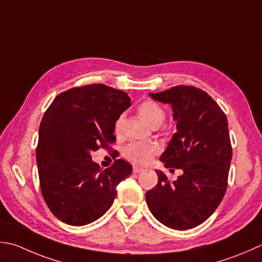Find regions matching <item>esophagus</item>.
<instances>
[{"instance_id":"34e87169","label":"esophagus","mask_w":262,"mask_h":262,"mask_svg":"<svg viewBox=\"0 0 262 262\" xmlns=\"http://www.w3.org/2000/svg\"><path fill=\"white\" fill-rule=\"evenodd\" d=\"M143 170H144V169H143L142 167H138V166H135L134 168H133V172H135V173H138Z\"/></svg>"}]
</instances>
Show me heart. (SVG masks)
Here are the masks:
<instances>
[{
	"label": "heart",
	"instance_id": "1",
	"mask_svg": "<svg viewBox=\"0 0 262 262\" xmlns=\"http://www.w3.org/2000/svg\"><path fill=\"white\" fill-rule=\"evenodd\" d=\"M137 112L148 125L153 128L160 126L166 119V110L153 100H145L137 105ZM124 126V115H120L115 121V133L120 134ZM158 152V147L150 143H132L125 150V156L138 163H146Z\"/></svg>",
	"mask_w": 262,
	"mask_h": 262
}]
</instances>
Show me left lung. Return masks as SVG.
Here are the masks:
<instances>
[{
	"label": "left lung",
	"mask_w": 262,
	"mask_h": 262,
	"mask_svg": "<svg viewBox=\"0 0 262 262\" xmlns=\"http://www.w3.org/2000/svg\"><path fill=\"white\" fill-rule=\"evenodd\" d=\"M150 95L172 107L177 132L160 160L166 168L182 169L183 175L170 182L156 169L158 184L145 194L147 207L169 228L196 227L226 193L233 156L227 117L211 96L194 86L179 85Z\"/></svg>",
	"instance_id": "1"
}]
</instances>
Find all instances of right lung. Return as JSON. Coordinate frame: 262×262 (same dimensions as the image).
I'll use <instances>...</instances> for the list:
<instances>
[{"label": "right lung", "mask_w": 262, "mask_h": 262, "mask_svg": "<svg viewBox=\"0 0 262 262\" xmlns=\"http://www.w3.org/2000/svg\"><path fill=\"white\" fill-rule=\"evenodd\" d=\"M129 106L125 92L92 84L62 92L45 111L36 147L40 191L62 223L84 226L103 216L132 173L122 159L102 170L91 157L115 143V121Z\"/></svg>", "instance_id": "obj_1"}]
</instances>
